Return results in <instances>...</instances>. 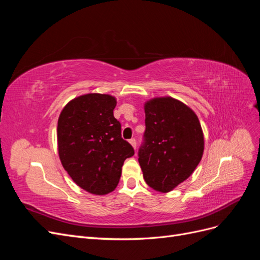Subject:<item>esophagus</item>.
<instances>
[{"instance_id":"esophagus-1","label":"esophagus","mask_w":260,"mask_h":260,"mask_svg":"<svg viewBox=\"0 0 260 260\" xmlns=\"http://www.w3.org/2000/svg\"><path fill=\"white\" fill-rule=\"evenodd\" d=\"M129 142H130V144L133 146V148H137V140L136 139H131V140H129Z\"/></svg>"}]
</instances>
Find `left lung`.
<instances>
[{"label":"left lung","mask_w":260,"mask_h":260,"mask_svg":"<svg viewBox=\"0 0 260 260\" xmlns=\"http://www.w3.org/2000/svg\"><path fill=\"white\" fill-rule=\"evenodd\" d=\"M145 132L138 156L145 182L166 193L183 182L200 164L204 137L198 116L172 98L148 101Z\"/></svg>","instance_id":"obj_1"}]
</instances>
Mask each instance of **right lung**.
<instances>
[{"mask_svg":"<svg viewBox=\"0 0 260 260\" xmlns=\"http://www.w3.org/2000/svg\"><path fill=\"white\" fill-rule=\"evenodd\" d=\"M116 104V99L108 94H85L70 101L58 118L62 167L92 194L114 191L123 161L135 155L132 145L121 138V124L114 117Z\"/></svg>","mask_w":260,"mask_h":260,"instance_id":"add662e5","label":"right lung"}]
</instances>
